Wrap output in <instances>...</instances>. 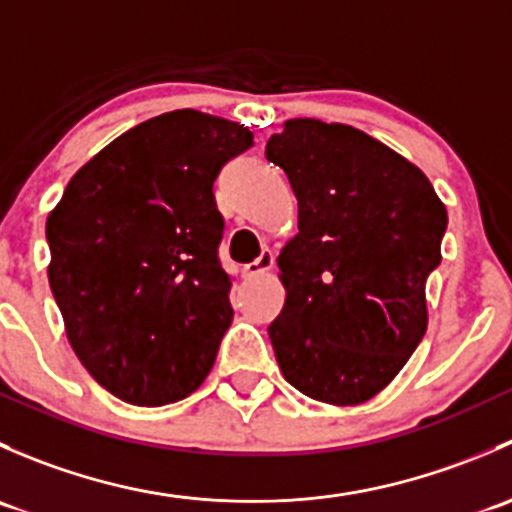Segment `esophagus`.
<instances>
[{"label": "esophagus", "instance_id": "esophagus-1", "mask_svg": "<svg viewBox=\"0 0 512 512\" xmlns=\"http://www.w3.org/2000/svg\"><path fill=\"white\" fill-rule=\"evenodd\" d=\"M272 265H275V255H272L270 250H262L255 262H247V265L242 267V272H245L247 277H257V275H265L267 270H272Z\"/></svg>", "mask_w": 512, "mask_h": 512}]
</instances>
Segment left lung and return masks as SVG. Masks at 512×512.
Returning <instances> with one entry per match:
<instances>
[{
    "label": "left lung",
    "mask_w": 512,
    "mask_h": 512,
    "mask_svg": "<svg viewBox=\"0 0 512 512\" xmlns=\"http://www.w3.org/2000/svg\"><path fill=\"white\" fill-rule=\"evenodd\" d=\"M297 195L299 232L277 257L287 299L267 327L309 399L379 394L426 334V280L448 215L426 175L364 131L294 118L267 141Z\"/></svg>",
    "instance_id": "left-lung-1"
}]
</instances>
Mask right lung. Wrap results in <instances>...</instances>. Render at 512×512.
Segmentation results:
<instances>
[{
	"label": "right lung",
	"instance_id": "obj_1",
	"mask_svg": "<svg viewBox=\"0 0 512 512\" xmlns=\"http://www.w3.org/2000/svg\"><path fill=\"white\" fill-rule=\"evenodd\" d=\"M252 146L240 123L163 113L91 158L46 220L71 347L126 404L183 399L213 369L232 322L213 183Z\"/></svg>",
	"mask_w": 512,
	"mask_h": 512
}]
</instances>
